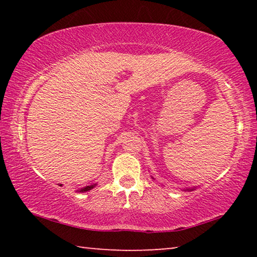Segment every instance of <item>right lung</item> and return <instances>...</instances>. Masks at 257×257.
<instances>
[{
  "label": "right lung",
  "mask_w": 257,
  "mask_h": 257,
  "mask_svg": "<svg viewBox=\"0 0 257 257\" xmlns=\"http://www.w3.org/2000/svg\"><path fill=\"white\" fill-rule=\"evenodd\" d=\"M61 186V185H60ZM94 187V185H89V186H86V187H84V188H81L80 189V191H87V190H90Z\"/></svg>",
  "instance_id": "add662e5"
}]
</instances>
